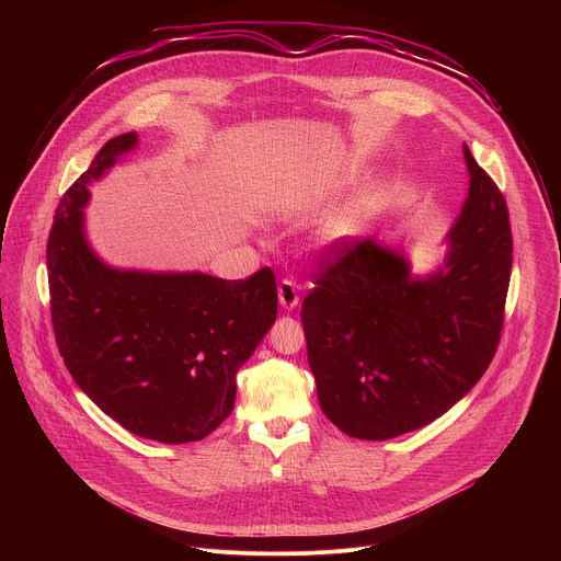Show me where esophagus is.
I'll list each match as a JSON object with an SVG mask.
<instances>
[{
	"label": "esophagus",
	"instance_id": "obj_1",
	"mask_svg": "<svg viewBox=\"0 0 561 561\" xmlns=\"http://www.w3.org/2000/svg\"><path fill=\"white\" fill-rule=\"evenodd\" d=\"M277 297H279V306H282L284 310H293V308L299 304V293H297L295 282L284 279V282L277 286Z\"/></svg>",
	"mask_w": 561,
	"mask_h": 561
}]
</instances>
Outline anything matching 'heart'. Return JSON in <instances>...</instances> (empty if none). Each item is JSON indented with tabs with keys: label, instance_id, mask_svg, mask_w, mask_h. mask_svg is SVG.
Masks as SVG:
<instances>
[{
	"label": "heart",
	"instance_id": "b5f03b06",
	"mask_svg": "<svg viewBox=\"0 0 561 561\" xmlns=\"http://www.w3.org/2000/svg\"><path fill=\"white\" fill-rule=\"evenodd\" d=\"M366 213H368V208H366L364 204H359V206L351 208L348 213L335 217V219L329 224V228H327V234H329L331 242H337V239L351 234V232L362 224V219L366 217Z\"/></svg>",
	"mask_w": 561,
	"mask_h": 561
}]
</instances>
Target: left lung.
<instances>
[{
  "label": "left lung",
  "mask_w": 561,
  "mask_h": 561,
  "mask_svg": "<svg viewBox=\"0 0 561 561\" xmlns=\"http://www.w3.org/2000/svg\"><path fill=\"white\" fill-rule=\"evenodd\" d=\"M468 197L446 262L415 277L402 251L340 239L301 304L319 407L346 435L417 431L479 381L497 351L513 268L506 199L463 144Z\"/></svg>",
  "instance_id": "8db88e82"
}]
</instances>
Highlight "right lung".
<instances>
[{
    "label": "right lung",
    "mask_w": 561,
    "mask_h": 561,
    "mask_svg": "<svg viewBox=\"0 0 561 561\" xmlns=\"http://www.w3.org/2000/svg\"><path fill=\"white\" fill-rule=\"evenodd\" d=\"M137 146L108 139L61 197L48 234L50 317L77 386L126 431L162 444L210 435L232 411L237 370L277 317L275 273L249 279L104 264L84 230L89 184Z\"/></svg>",
    "instance_id": "obj_1"
}]
</instances>
